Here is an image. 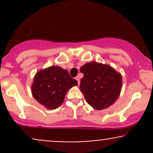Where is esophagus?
Segmentation results:
<instances>
[{"label": "esophagus", "instance_id": "obj_1", "mask_svg": "<svg viewBox=\"0 0 153 153\" xmlns=\"http://www.w3.org/2000/svg\"><path fill=\"white\" fill-rule=\"evenodd\" d=\"M75 79H76V80L78 81V85L80 84V77L79 76H76V78H75Z\"/></svg>", "mask_w": 153, "mask_h": 153}]
</instances>
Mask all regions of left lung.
<instances>
[{
    "mask_svg": "<svg viewBox=\"0 0 153 153\" xmlns=\"http://www.w3.org/2000/svg\"><path fill=\"white\" fill-rule=\"evenodd\" d=\"M83 78L80 89L86 102L96 110L111 106L118 99L122 90V75L112 67L91 62L80 68Z\"/></svg>",
    "mask_w": 153,
    "mask_h": 153,
    "instance_id": "8db88e82",
    "label": "left lung"
}]
</instances>
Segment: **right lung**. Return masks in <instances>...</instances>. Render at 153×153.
<instances>
[{
    "label": "right lung",
    "instance_id": "1",
    "mask_svg": "<svg viewBox=\"0 0 153 153\" xmlns=\"http://www.w3.org/2000/svg\"><path fill=\"white\" fill-rule=\"evenodd\" d=\"M78 85L68 71L59 66H50L35 75L31 90L33 97L48 109L62 105L67 91Z\"/></svg>",
    "mask_w": 153,
    "mask_h": 153
}]
</instances>
